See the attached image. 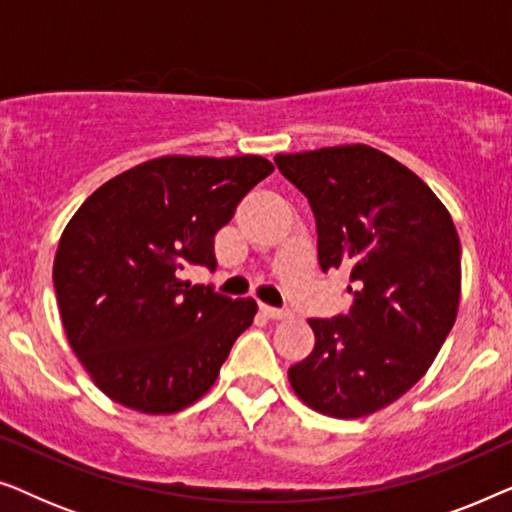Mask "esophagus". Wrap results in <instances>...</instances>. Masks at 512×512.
<instances>
[{
	"label": "esophagus",
	"instance_id": "esophagus-1",
	"mask_svg": "<svg viewBox=\"0 0 512 512\" xmlns=\"http://www.w3.org/2000/svg\"><path fill=\"white\" fill-rule=\"evenodd\" d=\"M261 310L268 319H289L291 317L289 310H277V307H270V305H261Z\"/></svg>",
	"mask_w": 512,
	"mask_h": 512
}]
</instances>
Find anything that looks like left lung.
I'll list each match as a JSON object with an SVG mask.
<instances>
[{
  "mask_svg": "<svg viewBox=\"0 0 512 512\" xmlns=\"http://www.w3.org/2000/svg\"><path fill=\"white\" fill-rule=\"evenodd\" d=\"M279 172L310 200L321 270L347 268L345 317L310 319L312 354L289 368L307 408L359 419L422 380L452 331L461 244L438 195L366 144L277 153Z\"/></svg>",
  "mask_w": 512,
  "mask_h": 512,
  "instance_id": "obj_1",
  "label": "left lung"
}]
</instances>
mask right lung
I'll return each mask as SVG.
<instances>
[{
	"label": "right lung",
	"mask_w": 512,
	"mask_h": 512,
	"mask_svg": "<svg viewBox=\"0 0 512 512\" xmlns=\"http://www.w3.org/2000/svg\"><path fill=\"white\" fill-rule=\"evenodd\" d=\"M275 170L263 156H163L102 184L62 230L53 284L69 347L102 394L172 415L212 389L254 298L181 282L214 270V235Z\"/></svg>",
	"instance_id": "add662e5"
}]
</instances>
